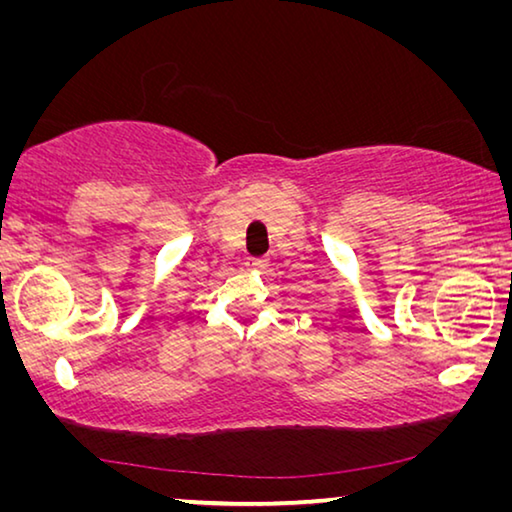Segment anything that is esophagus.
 Segmentation results:
<instances>
[{
    "mask_svg": "<svg viewBox=\"0 0 512 512\" xmlns=\"http://www.w3.org/2000/svg\"><path fill=\"white\" fill-rule=\"evenodd\" d=\"M246 266L250 268V271H264V268H266V259H262V257H250L248 262H246Z\"/></svg>",
    "mask_w": 512,
    "mask_h": 512,
    "instance_id": "obj_1",
    "label": "esophagus"
}]
</instances>
